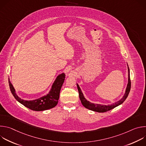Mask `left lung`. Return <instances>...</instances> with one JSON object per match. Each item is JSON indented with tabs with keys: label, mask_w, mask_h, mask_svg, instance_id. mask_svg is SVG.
<instances>
[{
	"label": "left lung",
	"mask_w": 146,
	"mask_h": 146,
	"mask_svg": "<svg viewBox=\"0 0 146 146\" xmlns=\"http://www.w3.org/2000/svg\"><path fill=\"white\" fill-rule=\"evenodd\" d=\"M128 83L125 93L124 96H123V98L120 100H119L117 102H115V103L112 104V105H110L106 106V105H98V104L92 103L90 102L89 101H87L86 99V98H84V95H83L80 87L77 84V88H78V94H79V98H80V99L82 105L84 106L86 108H87L88 109H90L91 110L96 111V112H99V113H104V112L108 111L114 109V108L119 106V105H121V104H122L125 100V99L128 97V96L129 95V93L130 92V90H131V79H130L129 68L128 66Z\"/></svg>",
	"instance_id": "obj_1"
}]
</instances>
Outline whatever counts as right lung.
Returning a JSON list of instances; mask_svg holds the SVG:
<instances>
[{
    "label": "right lung",
    "instance_id": "obj_1",
    "mask_svg": "<svg viewBox=\"0 0 146 146\" xmlns=\"http://www.w3.org/2000/svg\"><path fill=\"white\" fill-rule=\"evenodd\" d=\"M65 74L62 73L59 75L54 81L52 88L46 96L33 100H25L19 98L15 93V90L10 81H9L10 91L15 98L20 103L34 111H43L54 108L57 105L59 98V94L61 87L64 84Z\"/></svg>",
    "mask_w": 146,
    "mask_h": 146
}]
</instances>
